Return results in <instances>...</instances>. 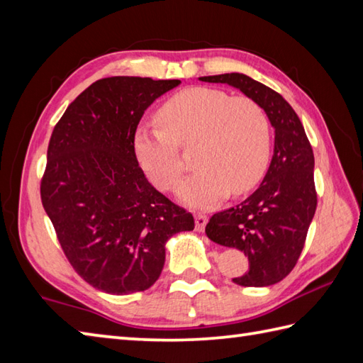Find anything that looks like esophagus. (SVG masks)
Returning <instances> with one entry per match:
<instances>
[{
	"instance_id": "obj_1",
	"label": "esophagus",
	"mask_w": 363,
	"mask_h": 363,
	"mask_svg": "<svg viewBox=\"0 0 363 363\" xmlns=\"http://www.w3.org/2000/svg\"><path fill=\"white\" fill-rule=\"evenodd\" d=\"M207 225V217L204 213H195V228L198 233H203Z\"/></svg>"
}]
</instances>
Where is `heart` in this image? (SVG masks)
I'll list each match as a JSON object with an SVG mask.
<instances>
[{"label":"heart","instance_id":"1","mask_svg":"<svg viewBox=\"0 0 363 363\" xmlns=\"http://www.w3.org/2000/svg\"><path fill=\"white\" fill-rule=\"evenodd\" d=\"M160 129L140 126L133 138L138 165L156 189L173 190L184 164L176 146L190 148L196 172L177 189L182 204L209 209L256 187L272 151L268 115L248 96L230 98L211 87H189L169 96L156 115Z\"/></svg>","mask_w":363,"mask_h":363}]
</instances>
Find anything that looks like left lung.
<instances>
[{"label":"left lung","mask_w":363,"mask_h":363,"mask_svg":"<svg viewBox=\"0 0 363 363\" xmlns=\"http://www.w3.org/2000/svg\"><path fill=\"white\" fill-rule=\"evenodd\" d=\"M228 84L257 101L274 129V151L259 189L243 203L215 213L206 234L212 242L248 256L250 268L234 277L242 287H267L296 265L317 209L313 151L296 112L274 90L242 73L203 76Z\"/></svg>","instance_id":"8db88e82"}]
</instances>
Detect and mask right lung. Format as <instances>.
Instances as JSON below:
<instances>
[{
	"label": "right lung",
	"instance_id": "right-lung-1",
	"mask_svg": "<svg viewBox=\"0 0 363 363\" xmlns=\"http://www.w3.org/2000/svg\"><path fill=\"white\" fill-rule=\"evenodd\" d=\"M179 79L112 76L91 84L52 130L40 195L72 267L111 295L159 279L165 245L194 230L191 213L154 189L133 138L145 111Z\"/></svg>",
	"mask_w": 363,
	"mask_h": 363
}]
</instances>
